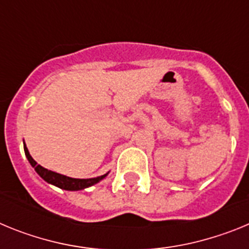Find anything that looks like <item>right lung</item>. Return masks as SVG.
Returning <instances> with one entry per match:
<instances>
[{
	"mask_svg": "<svg viewBox=\"0 0 249 249\" xmlns=\"http://www.w3.org/2000/svg\"><path fill=\"white\" fill-rule=\"evenodd\" d=\"M25 153H26V157H27V160H30L31 166L35 167V171H36V172L38 173V175L41 176V177H42L46 182H48V183H51V184H53V186L59 187V188H62V190H67V191L85 190V188H87V187L93 186V184L98 183L101 179H103L106 176L108 175V173H106V175L101 176V177L89 178V179H78V178L67 177V176L59 175V173L53 172V171H48V169L43 168L42 166L37 164L36 160L31 157L30 152H28L26 144H25Z\"/></svg>",
	"mask_w": 249,
	"mask_h": 249,
	"instance_id": "obj_1",
	"label": "right lung"
}]
</instances>
